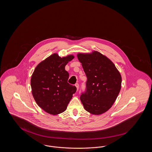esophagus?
I'll list each match as a JSON object with an SVG mask.
<instances>
[{
	"label": "esophagus",
	"instance_id": "1",
	"mask_svg": "<svg viewBox=\"0 0 152 152\" xmlns=\"http://www.w3.org/2000/svg\"><path fill=\"white\" fill-rule=\"evenodd\" d=\"M75 86L76 87L77 89L78 90V89H79V84H78V83H76V84H75Z\"/></svg>",
	"mask_w": 152,
	"mask_h": 152
}]
</instances>
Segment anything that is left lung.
<instances>
[{
  "label": "left lung",
  "instance_id": "left-lung-1",
  "mask_svg": "<svg viewBox=\"0 0 152 152\" xmlns=\"http://www.w3.org/2000/svg\"><path fill=\"white\" fill-rule=\"evenodd\" d=\"M77 58L87 77L86 89L80 100L88 112L101 115L116 101L121 89V75L108 58L97 51L79 53Z\"/></svg>",
  "mask_w": 152,
  "mask_h": 152
}]
</instances>
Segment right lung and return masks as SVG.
I'll use <instances>...</instances> for the list:
<instances>
[{
  "label": "right lung",
  "mask_w": 152,
  "mask_h": 152,
  "mask_svg": "<svg viewBox=\"0 0 152 152\" xmlns=\"http://www.w3.org/2000/svg\"><path fill=\"white\" fill-rule=\"evenodd\" d=\"M73 55L60 58L53 53L37 65L31 79L32 94L37 104L50 114L64 112L76 91V87L68 83L69 73L65 65Z\"/></svg>",
  "instance_id": "1"
}]
</instances>
